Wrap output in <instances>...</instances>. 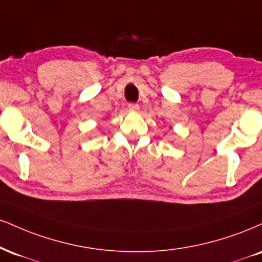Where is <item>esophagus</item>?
<instances>
[{
    "label": "esophagus",
    "mask_w": 262,
    "mask_h": 262,
    "mask_svg": "<svg viewBox=\"0 0 262 262\" xmlns=\"http://www.w3.org/2000/svg\"><path fill=\"white\" fill-rule=\"evenodd\" d=\"M128 108L130 110V111H138V110H139V105H138V103H129L128 105Z\"/></svg>",
    "instance_id": "esophagus-1"
}]
</instances>
